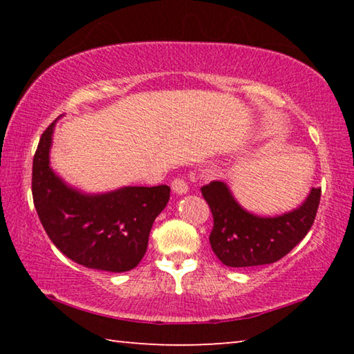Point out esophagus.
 <instances>
[{"label": "esophagus", "mask_w": 354, "mask_h": 354, "mask_svg": "<svg viewBox=\"0 0 354 354\" xmlns=\"http://www.w3.org/2000/svg\"><path fill=\"white\" fill-rule=\"evenodd\" d=\"M171 190L178 195H184V194H187V192H189V185H187V183L184 181V178L178 176L171 181Z\"/></svg>", "instance_id": "34e87169"}]
</instances>
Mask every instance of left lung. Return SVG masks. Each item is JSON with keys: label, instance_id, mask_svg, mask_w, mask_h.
Wrapping results in <instances>:
<instances>
[{"label": "left lung", "instance_id": "left-lung-1", "mask_svg": "<svg viewBox=\"0 0 354 354\" xmlns=\"http://www.w3.org/2000/svg\"><path fill=\"white\" fill-rule=\"evenodd\" d=\"M214 217L209 236L215 256L227 267H256L273 263L303 241L320 205V187H313L306 201L278 217H257L239 205L230 187L212 181L201 187Z\"/></svg>", "mask_w": 354, "mask_h": 354}]
</instances>
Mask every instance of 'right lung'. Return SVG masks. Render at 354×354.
I'll return each instance as SVG.
<instances>
[{"label": "right lung", "instance_id": "add662e5", "mask_svg": "<svg viewBox=\"0 0 354 354\" xmlns=\"http://www.w3.org/2000/svg\"><path fill=\"white\" fill-rule=\"evenodd\" d=\"M53 122L32 160V198L51 242L71 261L104 272H128L147 253L153 221L170 200L169 185L81 194L50 167Z\"/></svg>", "mask_w": 354, "mask_h": 354}]
</instances>
